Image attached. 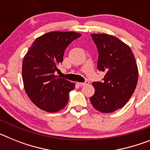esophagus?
Returning <instances> with one entry per match:
<instances>
[{
	"mask_svg": "<svg viewBox=\"0 0 150 150\" xmlns=\"http://www.w3.org/2000/svg\"><path fill=\"white\" fill-rule=\"evenodd\" d=\"M77 83V84L79 85V86H85V85L88 84V83H89V82H88V81H86V82H85V83Z\"/></svg>",
	"mask_w": 150,
	"mask_h": 150,
	"instance_id": "1",
	"label": "esophagus"
}]
</instances>
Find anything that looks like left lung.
<instances>
[{
	"mask_svg": "<svg viewBox=\"0 0 150 150\" xmlns=\"http://www.w3.org/2000/svg\"><path fill=\"white\" fill-rule=\"evenodd\" d=\"M98 50V68L105 72L103 83L94 82L95 94L90 98L97 110L109 113L121 109L132 96L138 67L130 46L107 34H91Z\"/></svg>",
	"mask_w": 150,
	"mask_h": 150,
	"instance_id": "obj_1",
	"label": "left lung"
}]
</instances>
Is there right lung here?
Here are the masks:
<instances>
[{
    "label": "right lung",
    "instance_id": "right-lung-1",
    "mask_svg": "<svg viewBox=\"0 0 150 150\" xmlns=\"http://www.w3.org/2000/svg\"><path fill=\"white\" fill-rule=\"evenodd\" d=\"M81 34L74 31H51L37 38L22 62L24 88L29 99L38 108L49 112L64 109L69 91L75 84L54 73L63 61L64 50Z\"/></svg>",
    "mask_w": 150,
    "mask_h": 150
}]
</instances>
